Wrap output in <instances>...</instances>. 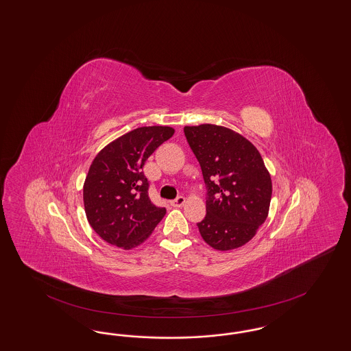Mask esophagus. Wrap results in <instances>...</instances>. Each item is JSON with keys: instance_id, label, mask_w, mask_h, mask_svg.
I'll use <instances>...</instances> for the list:
<instances>
[{"instance_id": "esophagus-1", "label": "esophagus", "mask_w": 351, "mask_h": 351, "mask_svg": "<svg viewBox=\"0 0 351 351\" xmlns=\"http://www.w3.org/2000/svg\"><path fill=\"white\" fill-rule=\"evenodd\" d=\"M184 204H185V198L182 195H179L173 201H171V206H173V207H182Z\"/></svg>"}]
</instances>
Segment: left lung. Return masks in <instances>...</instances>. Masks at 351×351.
<instances>
[{"label": "left lung", "instance_id": "obj_1", "mask_svg": "<svg viewBox=\"0 0 351 351\" xmlns=\"http://www.w3.org/2000/svg\"><path fill=\"white\" fill-rule=\"evenodd\" d=\"M186 141L202 169L206 217L197 223L202 239L217 250L250 241L268 215L271 176L250 141L226 127H184Z\"/></svg>", "mask_w": 351, "mask_h": 351}]
</instances>
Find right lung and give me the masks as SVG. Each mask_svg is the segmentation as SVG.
<instances>
[{
  "mask_svg": "<svg viewBox=\"0 0 351 351\" xmlns=\"http://www.w3.org/2000/svg\"><path fill=\"white\" fill-rule=\"evenodd\" d=\"M171 127H140L105 146L88 171L83 188L86 219L97 234L125 250L145 241L166 214L149 198L143 167Z\"/></svg>",
  "mask_w": 351,
  "mask_h": 351,
  "instance_id": "add662e5",
  "label": "right lung"
}]
</instances>
